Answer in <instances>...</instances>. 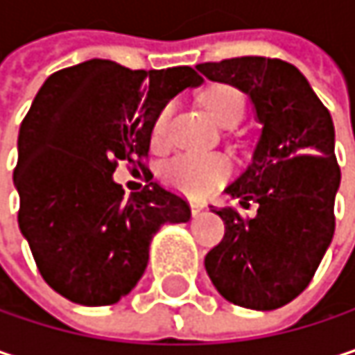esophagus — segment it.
I'll list each match as a JSON object with an SVG mask.
<instances>
[{
  "instance_id": "1",
  "label": "esophagus",
  "mask_w": 355,
  "mask_h": 355,
  "mask_svg": "<svg viewBox=\"0 0 355 355\" xmlns=\"http://www.w3.org/2000/svg\"><path fill=\"white\" fill-rule=\"evenodd\" d=\"M203 203L201 201H191V211H193V215H197V213H201L203 211Z\"/></svg>"
}]
</instances>
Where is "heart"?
<instances>
[{
    "label": "heart",
    "mask_w": 355,
    "mask_h": 355,
    "mask_svg": "<svg viewBox=\"0 0 355 355\" xmlns=\"http://www.w3.org/2000/svg\"><path fill=\"white\" fill-rule=\"evenodd\" d=\"M203 105L207 112L223 125H232L240 121L245 110L242 91L230 83H217L207 87L203 93ZM173 117V103L164 105L156 113L152 121V142L164 144L168 138ZM232 166L225 156L221 154H197V152H182L171 158L164 164L162 175L168 184H173L180 193L189 197H207L225 178L230 177Z\"/></svg>",
    "instance_id": "heart-1"
}]
</instances>
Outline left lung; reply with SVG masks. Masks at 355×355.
<instances>
[{
    "label": "left lung",
    "instance_id": "obj_1",
    "mask_svg": "<svg viewBox=\"0 0 355 355\" xmlns=\"http://www.w3.org/2000/svg\"><path fill=\"white\" fill-rule=\"evenodd\" d=\"M197 69L248 93L262 123L252 162L225 189L245 209L258 203V213L213 209L225 236L205 268L230 303L272 311L309 286L336 232L341 171L334 121L301 71L280 58L240 56Z\"/></svg>",
    "mask_w": 355,
    "mask_h": 355
}]
</instances>
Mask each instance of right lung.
<instances>
[{
    "mask_svg": "<svg viewBox=\"0 0 355 355\" xmlns=\"http://www.w3.org/2000/svg\"><path fill=\"white\" fill-rule=\"evenodd\" d=\"M191 67L132 71L91 58L40 87L17 136V223L42 278L87 306L113 305L142 278L152 236L191 207L158 182L123 197L119 162L146 166L152 121L201 85Z\"/></svg>",
    "mask_w": 355,
    "mask_h": 355,
    "instance_id": "obj_1",
    "label": "right lung"
}]
</instances>
